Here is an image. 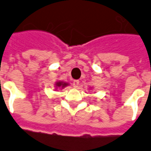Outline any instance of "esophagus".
<instances>
[{
    "label": "esophagus",
    "mask_w": 151,
    "mask_h": 151,
    "mask_svg": "<svg viewBox=\"0 0 151 151\" xmlns=\"http://www.w3.org/2000/svg\"><path fill=\"white\" fill-rule=\"evenodd\" d=\"M73 87H74V88H78V85H79V81H78V80H73Z\"/></svg>",
    "instance_id": "34e87169"
}]
</instances>
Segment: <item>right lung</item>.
I'll use <instances>...</instances> for the list:
<instances>
[{
	"label": "right lung",
	"instance_id": "add662e5",
	"mask_svg": "<svg viewBox=\"0 0 151 151\" xmlns=\"http://www.w3.org/2000/svg\"><path fill=\"white\" fill-rule=\"evenodd\" d=\"M55 85H56V86H55V87H56V88H63L64 87L68 86V84L67 83H63V82H57Z\"/></svg>",
	"mask_w": 151,
	"mask_h": 151
}]
</instances>
